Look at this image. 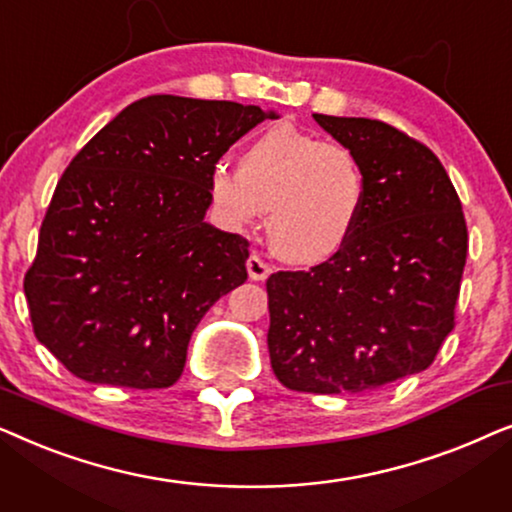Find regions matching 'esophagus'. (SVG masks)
Returning a JSON list of instances; mask_svg holds the SVG:
<instances>
[{
    "mask_svg": "<svg viewBox=\"0 0 512 512\" xmlns=\"http://www.w3.org/2000/svg\"><path fill=\"white\" fill-rule=\"evenodd\" d=\"M247 272H249V277L254 279V282H263V279L270 277L272 268L258 254H251L247 258Z\"/></svg>",
    "mask_w": 512,
    "mask_h": 512,
    "instance_id": "esophagus-1",
    "label": "esophagus"
}]
</instances>
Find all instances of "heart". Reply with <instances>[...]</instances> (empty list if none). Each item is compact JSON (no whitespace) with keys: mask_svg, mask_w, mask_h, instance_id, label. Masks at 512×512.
Listing matches in <instances>:
<instances>
[{"mask_svg":"<svg viewBox=\"0 0 512 512\" xmlns=\"http://www.w3.org/2000/svg\"><path fill=\"white\" fill-rule=\"evenodd\" d=\"M366 172L345 144L324 142L291 125L256 135L240 170L216 163L207 193L230 230H247L268 209L265 230L284 261H328L349 242L366 205Z\"/></svg>","mask_w":512,"mask_h":512,"instance_id":"b5f03b06","label":"heart"}]
</instances>
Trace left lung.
<instances>
[{"label": "left lung", "mask_w": 512, "mask_h": 512, "mask_svg": "<svg viewBox=\"0 0 512 512\" xmlns=\"http://www.w3.org/2000/svg\"><path fill=\"white\" fill-rule=\"evenodd\" d=\"M312 116L359 156L366 205L326 263L270 275V363L293 391L361 394L436 359L454 328L466 221L445 167L424 144L382 121Z\"/></svg>", "instance_id": "8db88e82"}]
</instances>
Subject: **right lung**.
Segmentation results:
<instances>
[{
	"mask_svg": "<svg viewBox=\"0 0 512 512\" xmlns=\"http://www.w3.org/2000/svg\"><path fill=\"white\" fill-rule=\"evenodd\" d=\"M275 109L151 95L55 186L25 275L34 335L93 384L172 387L200 319L247 279L249 242L205 221L209 170Z\"/></svg>",
	"mask_w": 512,
	"mask_h": 512,
	"instance_id": "add662e5",
	"label": "right lung"
}]
</instances>
